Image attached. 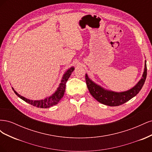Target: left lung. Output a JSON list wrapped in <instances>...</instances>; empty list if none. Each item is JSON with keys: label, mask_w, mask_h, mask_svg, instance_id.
I'll list each match as a JSON object with an SVG mask.
<instances>
[{"label": "left lung", "mask_w": 152, "mask_h": 152, "mask_svg": "<svg viewBox=\"0 0 152 152\" xmlns=\"http://www.w3.org/2000/svg\"><path fill=\"white\" fill-rule=\"evenodd\" d=\"M147 75L146 61H145V68L141 79L129 90L123 92H115L105 89L103 87L96 84L86 73V82L89 93L98 102L110 107L121 105L132 99L138 94L143 86Z\"/></svg>", "instance_id": "1"}]
</instances>
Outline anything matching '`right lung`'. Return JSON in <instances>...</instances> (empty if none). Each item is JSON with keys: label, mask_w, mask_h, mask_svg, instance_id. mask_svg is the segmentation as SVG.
<instances>
[{"label": "right lung", "mask_w": 152, "mask_h": 152, "mask_svg": "<svg viewBox=\"0 0 152 152\" xmlns=\"http://www.w3.org/2000/svg\"><path fill=\"white\" fill-rule=\"evenodd\" d=\"M74 69H75L74 67L72 66L71 68H69L68 70H66V72L63 74L61 80V83L59 84V87L57 88L56 91H55L51 96L45 98L44 99L31 100V99H27L23 97V96H22L20 94H18L17 92L15 91V89H13V87H12V89L18 97L20 98L23 101H25V102L34 106V107L41 108H47L51 107L53 106L58 104L59 101H60L61 99L63 98V96L64 94H65V91L66 82L69 79V77H70L72 72L74 70Z\"/></svg>", "instance_id": "1"}]
</instances>
